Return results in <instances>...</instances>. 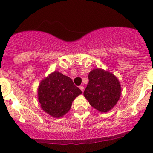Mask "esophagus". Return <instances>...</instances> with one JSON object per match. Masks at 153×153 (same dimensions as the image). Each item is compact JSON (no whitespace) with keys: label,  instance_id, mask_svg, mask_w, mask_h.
<instances>
[{"label":"esophagus","instance_id":"34e87169","mask_svg":"<svg viewBox=\"0 0 153 153\" xmlns=\"http://www.w3.org/2000/svg\"><path fill=\"white\" fill-rule=\"evenodd\" d=\"M79 88H80V89L81 90L82 92H83V91H84V87H83V86H80V87H79Z\"/></svg>","mask_w":153,"mask_h":153}]
</instances>
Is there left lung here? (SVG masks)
Here are the masks:
<instances>
[{
    "label": "left lung",
    "mask_w": 153,
    "mask_h": 153,
    "mask_svg": "<svg viewBox=\"0 0 153 153\" xmlns=\"http://www.w3.org/2000/svg\"><path fill=\"white\" fill-rule=\"evenodd\" d=\"M88 79L84 96L93 108L100 113H107L117 104L120 97L119 80L113 73L100 68L92 70Z\"/></svg>",
    "instance_id": "1"
}]
</instances>
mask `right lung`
<instances>
[{
  "mask_svg": "<svg viewBox=\"0 0 153 153\" xmlns=\"http://www.w3.org/2000/svg\"><path fill=\"white\" fill-rule=\"evenodd\" d=\"M82 93L71 78L55 71L44 78L38 90L42 109L53 117H61L71 109L74 99Z\"/></svg>",
  "mask_w": 153,
  "mask_h": 153,
  "instance_id": "1",
  "label": "right lung"
}]
</instances>
